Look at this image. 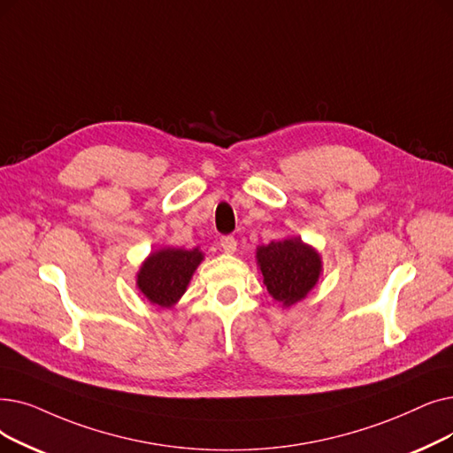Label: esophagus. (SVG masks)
<instances>
[{
  "label": "esophagus",
  "mask_w": 453,
  "mask_h": 453,
  "mask_svg": "<svg viewBox=\"0 0 453 453\" xmlns=\"http://www.w3.org/2000/svg\"><path fill=\"white\" fill-rule=\"evenodd\" d=\"M220 246L226 253H233L234 250H237V241H234L233 234H226V237L220 239Z\"/></svg>",
  "instance_id": "1"
}]
</instances>
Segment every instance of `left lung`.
<instances>
[{
  "label": "left lung",
  "instance_id": "8db88e82",
  "mask_svg": "<svg viewBox=\"0 0 453 453\" xmlns=\"http://www.w3.org/2000/svg\"><path fill=\"white\" fill-rule=\"evenodd\" d=\"M257 263L268 292L283 305L302 300L322 270L320 255L298 237L257 248Z\"/></svg>",
  "mask_w": 453,
  "mask_h": 453
}]
</instances>
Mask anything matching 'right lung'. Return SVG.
<instances>
[{"label": "right lung", "instance_id": "1", "mask_svg": "<svg viewBox=\"0 0 453 453\" xmlns=\"http://www.w3.org/2000/svg\"><path fill=\"white\" fill-rule=\"evenodd\" d=\"M202 259L203 255L198 250H159L142 265L136 283L151 303L170 307L183 296Z\"/></svg>", "mask_w": 453, "mask_h": 453}]
</instances>
